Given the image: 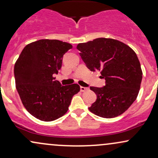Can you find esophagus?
Here are the masks:
<instances>
[{"label":"esophagus","instance_id":"esophagus-1","mask_svg":"<svg viewBox=\"0 0 158 158\" xmlns=\"http://www.w3.org/2000/svg\"><path fill=\"white\" fill-rule=\"evenodd\" d=\"M86 90H87V87H80V90L81 92H84Z\"/></svg>","mask_w":158,"mask_h":158}]
</instances>
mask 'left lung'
Wrapping results in <instances>:
<instances>
[{
  "label": "left lung",
  "instance_id": "obj_1",
  "mask_svg": "<svg viewBox=\"0 0 158 158\" xmlns=\"http://www.w3.org/2000/svg\"><path fill=\"white\" fill-rule=\"evenodd\" d=\"M77 48L87 68L100 71L101 78L106 81L104 87H90L97 96L90 111L105 118L124 113L138 96L143 75L135 51L122 42L110 38L79 43Z\"/></svg>",
  "mask_w": 158,
  "mask_h": 158
}]
</instances>
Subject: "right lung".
<instances>
[{
    "mask_svg": "<svg viewBox=\"0 0 158 158\" xmlns=\"http://www.w3.org/2000/svg\"><path fill=\"white\" fill-rule=\"evenodd\" d=\"M73 48L58 40H40L26 45L15 64L18 93L23 106L36 118L54 121L67 113L72 97L80 90L77 84L55 80L62 57Z\"/></svg>",
    "mask_w": 158,
    "mask_h": 158,
    "instance_id": "add662e5",
    "label": "right lung"
}]
</instances>
